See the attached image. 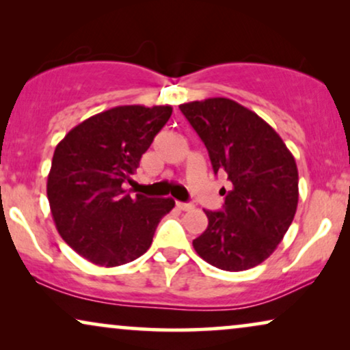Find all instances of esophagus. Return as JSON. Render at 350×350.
<instances>
[{
	"label": "esophagus",
	"instance_id": "esophagus-1",
	"mask_svg": "<svg viewBox=\"0 0 350 350\" xmlns=\"http://www.w3.org/2000/svg\"><path fill=\"white\" fill-rule=\"evenodd\" d=\"M176 207L180 210H183V212H189V210L194 208L193 204H188V202H176Z\"/></svg>",
	"mask_w": 350,
	"mask_h": 350
}]
</instances>
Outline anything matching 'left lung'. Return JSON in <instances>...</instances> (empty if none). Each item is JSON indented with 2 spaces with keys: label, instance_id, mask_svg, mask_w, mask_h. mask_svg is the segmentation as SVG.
I'll return each mask as SVG.
<instances>
[{
  "label": "left lung",
  "instance_id": "8db88e82",
  "mask_svg": "<svg viewBox=\"0 0 350 350\" xmlns=\"http://www.w3.org/2000/svg\"><path fill=\"white\" fill-rule=\"evenodd\" d=\"M207 148L215 175L226 174L218 212L205 210L208 226L193 241L198 255L218 269L245 271L269 258L298 207L295 157L269 124L229 98L180 105Z\"/></svg>",
  "mask_w": 350,
  "mask_h": 350
}]
</instances>
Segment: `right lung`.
<instances>
[{
    "mask_svg": "<svg viewBox=\"0 0 350 350\" xmlns=\"http://www.w3.org/2000/svg\"><path fill=\"white\" fill-rule=\"evenodd\" d=\"M170 114L172 107H116L78 124L57 145L47 176L52 218L62 239L94 265L137 260L175 207L170 198H132L122 189Z\"/></svg>",
    "mask_w": 350,
    "mask_h": 350,
    "instance_id": "add662e5",
    "label": "right lung"
}]
</instances>
